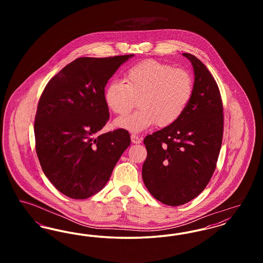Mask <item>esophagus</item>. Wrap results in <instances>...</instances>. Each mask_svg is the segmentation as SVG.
Instances as JSON below:
<instances>
[{"mask_svg":"<svg viewBox=\"0 0 263 263\" xmlns=\"http://www.w3.org/2000/svg\"><path fill=\"white\" fill-rule=\"evenodd\" d=\"M131 141L134 144H140L141 143V139H140V137H138V135H136V134L131 135Z\"/></svg>","mask_w":263,"mask_h":263,"instance_id":"1","label":"esophagus"}]
</instances>
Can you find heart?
Returning <instances> with one entry per match:
<instances>
[{
	"mask_svg": "<svg viewBox=\"0 0 263 263\" xmlns=\"http://www.w3.org/2000/svg\"><path fill=\"white\" fill-rule=\"evenodd\" d=\"M193 89V79L187 71L149 59L129 68L124 82H110L104 89V101L114 114L124 116L139 100L136 112L116 119L114 124L140 132L156 123L163 128L175 124L186 110Z\"/></svg>",
	"mask_w": 263,
	"mask_h": 263,
	"instance_id": "obj_1",
	"label": "heart"
}]
</instances>
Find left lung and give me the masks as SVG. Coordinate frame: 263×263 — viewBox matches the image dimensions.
<instances>
[{"instance_id":"obj_1","label":"left lung","mask_w":263,"mask_h":263,"mask_svg":"<svg viewBox=\"0 0 263 263\" xmlns=\"http://www.w3.org/2000/svg\"><path fill=\"white\" fill-rule=\"evenodd\" d=\"M194 70L193 96L175 124L144 139L143 181L163 204L179 206L197 197L212 177L221 150L224 113L218 85L206 66L183 53Z\"/></svg>"}]
</instances>
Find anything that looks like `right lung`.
Returning <instances> with one entry per match:
<instances>
[{"label": "right lung", "instance_id": "obj_1", "mask_svg": "<svg viewBox=\"0 0 263 263\" xmlns=\"http://www.w3.org/2000/svg\"><path fill=\"white\" fill-rule=\"evenodd\" d=\"M133 56L78 58L51 79L39 99L34 121L38 160L51 183L70 198L86 199L100 191L130 146L125 129L95 135L109 118L104 88Z\"/></svg>", "mask_w": 263, "mask_h": 263}]
</instances>
